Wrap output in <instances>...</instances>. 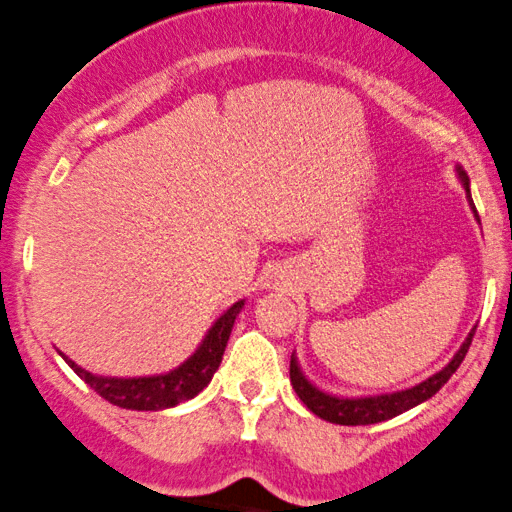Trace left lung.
<instances>
[{"label":"left lung","instance_id":"8db88e82","mask_svg":"<svg viewBox=\"0 0 512 512\" xmlns=\"http://www.w3.org/2000/svg\"><path fill=\"white\" fill-rule=\"evenodd\" d=\"M455 170H458L460 182L465 184L467 198H470V206L474 210V215H477V208H474L472 194H470V179H467V174L460 165L455 167ZM477 220H479V215H477ZM474 330L477 328H472V333L467 335L465 342H462V347L455 352V357L450 359V362L443 366L438 374L429 376L426 381L417 383L414 388L398 390V393H388V395H369V398H338V395L323 393V390H318L314 383L306 381V376L302 374V369H299L297 357H294V354H292V362H290L292 388H294V393L299 395V400H302L304 405L316 414V417L326 419V422H330V424L364 426V424L386 422V419L398 417V414L412 410V407H417V405H422L424 400L434 398L438 390L446 386L448 378L458 371V366L462 364V359H465L467 350H470Z\"/></svg>","mask_w":512,"mask_h":512}]
</instances>
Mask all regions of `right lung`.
<instances>
[{"label": "right lung", "mask_w": 512, "mask_h": 512, "mask_svg": "<svg viewBox=\"0 0 512 512\" xmlns=\"http://www.w3.org/2000/svg\"><path fill=\"white\" fill-rule=\"evenodd\" d=\"M242 302H234L230 309L222 314L218 321L213 323V328L208 330V335L203 338L198 350L191 354L182 366L170 371V374L160 376H141V378H107V376H93L90 371L81 369V366L71 362L69 357H64V362L76 371V376H81L100 398H105L112 405L124 407V410H138V412H158L167 410V407L179 405L196 398L203 388L208 386L210 378L222 362V354H225L227 340H230L234 318L242 311Z\"/></svg>", "instance_id": "add662e5"}]
</instances>
